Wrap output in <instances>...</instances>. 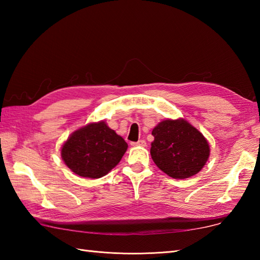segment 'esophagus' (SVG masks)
Here are the masks:
<instances>
[{
	"label": "esophagus",
	"instance_id": "esophagus-1",
	"mask_svg": "<svg viewBox=\"0 0 260 260\" xmlns=\"http://www.w3.org/2000/svg\"><path fill=\"white\" fill-rule=\"evenodd\" d=\"M132 145H133V146H142V147H144V146H146V142L144 140H140L139 142L132 143Z\"/></svg>",
	"mask_w": 260,
	"mask_h": 260
}]
</instances>
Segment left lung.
<instances>
[{"label": "left lung", "mask_w": 260, "mask_h": 260, "mask_svg": "<svg viewBox=\"0 0 260 260\" xmlns=\"http://www.w3.org/2000/svg\"><path fill=\"white\" fill-rule=\"evenodd\" d=\"M152 135L151 156L171 178H190L200 172L208 161V141L184 119H165L154 127Z\"/></svg>", "instance_id": "1"}]
</instances>
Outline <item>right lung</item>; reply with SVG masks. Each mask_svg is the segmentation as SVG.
Returning <instances> with one entry per match:
<instances>
[{
	"instance_id": "right-lung-1",
	"label": "right lung",
	"mask_w": 260,
	"mask_h": 260,
	"mask_svg": "<svg viewBox=\"0 0 260 260\" xmlns=\"http://www.w3.org/2000/svg\"><path fill=\"white\" fill-rule=\"evenodd\" d=\"M127 147L123 137L102 120L74 132L61 147V157L75 174L98 179L119 163Z\"/></svg>"
}]
</instances>
